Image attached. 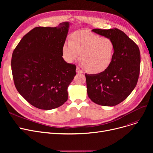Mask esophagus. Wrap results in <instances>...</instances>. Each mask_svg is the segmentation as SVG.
<instances>
[{
    "instance_id": "obj_1",
    "label": "esophagus",
    "mask_w": 153,
    "mask_h": 153,
    "mask_svg": "<svg viewBox=\"0 0 153 153\" xmlns=\"http://www.w3.org/2000/svg\"><path fill=\"white\" fill-rule=\"evenodd\" d=\"M76 72H77V73L81 74V73H82V71L81 70V69H80L79 67H77L76 68Z\"/></svg>"
}]
</instances>
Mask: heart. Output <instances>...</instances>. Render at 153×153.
I'll return each instance as SVG.
<instances>
[{
	"mask_svg": "<svg viewBox=\"0 0 153 153\" xmlns=\"http://www.w3.org/2000/svg\"><path fill=\"white\" fill-rule=\"evenodd\" d=\"M116 51L114 41L87 30L77 31L62 47V58L72 63L80 58L85 69L91 74L105 71L114 61Z\"/></svg>",
	"mask_w": 153,
	"mask_h": 153,
	"instance_id": "heart-1",
	"label": "heart"
}]
</instances>
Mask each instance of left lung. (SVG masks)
<instances>
[{"label":"left lung","mask_w":153,"mask_h":153,"mask_svg":"<svg viewBox=\"0 0 153 153\" xmlns=\"http://www.w3.org/2000/svg\"><path fill=\"white\" fill-rule=\"evenodd\" d=\"M92 31L113 39L116 51L113 62L105 71L97 74H85L87 94L98 105L115 106L125 100L137 84L141 62L139 48L118 28Z\"/></svg>","instance_id":"8db88e82"}]
</instances>
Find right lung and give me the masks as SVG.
<instances>
[{
    "label": "right lung",
    "instance_id": "1",
    "mask_svg": "<svg viewBox=\"0 0 153 153\" xmlns=\"http://www.w3.org/2000/svg\"><path fill=\"white\" fill-rule=\"evenodd\" d=\"M69 27L65 22L56 27H35L22 38L12 53L16 89L39 109L58 108L68 100V87L76 74V65L62 57Z\"/></svg>",
    "mask_w": 153,
    "mask_h": 153
}]
</instances>
